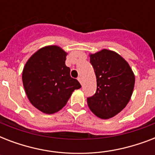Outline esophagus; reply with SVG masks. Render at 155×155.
I'll return each instance as SVG.
<instances>
[{"label":"esophagus","instance_id":"34e87169","mask_svg":"<svg viewBox=\"0 0 155 155\" xmlns=\"http://www.w3.org/2000/svg\"><path fill=\"white\" fill-rule=\"evenodd\" d=\"M78 80H79V82H80V84H83L82 78H81V77H79V78H78Z\"/></svg>","mask_w":155,"mask_h":155}]
</instances>
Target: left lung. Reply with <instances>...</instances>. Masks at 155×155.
I'll use <instances>...</instances> for the list:
<instances>
[{
  "label": "left lung",
  "mask_w": 155,
  "mask_h": 155,
  "mask_svg": "<svg viewBox=\"0 0 155 155\" xmlns=\"http://www.w3.org/2000/svg\"><path fill=\"white\" fill-rule=\"evenodd\" d=\"M94 68L97 88L94 96L87 99L95 115L109 119L120 113L132 97L135 76L130 64L117 52L103 49L89 54Z\"/></svg>",
  "instance_id": "8db88e82"
}]
</instances>
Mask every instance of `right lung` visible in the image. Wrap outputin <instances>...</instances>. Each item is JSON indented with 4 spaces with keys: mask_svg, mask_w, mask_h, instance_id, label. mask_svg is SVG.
<instances>
[{
    "mask_svg": "<svg viewBox=\"0 0 155 155\" xmlns=\"http://www.w3.org/2000/svg\"><path fill=\"white\" fill-rule=\"evenodd\" d=\"M68 53L60 47H42L24 66L22 83L30 102L46 114H53L66 105L72 92L81 85L70 75L65 64Z\"/></svg>",
    "mask_w": 155,
    "mask_h": 155,
    "instance_id": "add662e5",
    "label": "right lung"
}]
</instances>
